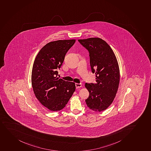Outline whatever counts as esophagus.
Masks as SVG:
<instances>
[{
	"instance_id": "1",
	"label": "esophagus",
	"mask_w": 151,
	"mask_h": 151,
	"mask_svg": "<svg viewBox=\"0 0 151 151\" xmlns=\"http://www.w3.org/2000/svg\"><path fill=\"white\" fill-rule=\"evenodd\" d=\"M81 86V83H76V88H80Z\"/></svg>"
}]
</instances>
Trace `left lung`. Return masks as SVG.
<instances>
[{
  "mask_svg": "<svg viewBox=\"0 0 151 151\" xmlns=\"http://www.w3.org/2000/svg\"><path fill=\"white\" fill-rule=\"evenodd\" d=\"M88 51L95 83H86L89 95L87 106L94 111L106 109L114 100L120 81V70L116 56L107 43L99 38L78 40Z\"/></svg>",
  "mask_w": 151,
  "mask_h": 151,
  "instance_id": "obj_1",
  "label": "left lung"
}]
</instances>
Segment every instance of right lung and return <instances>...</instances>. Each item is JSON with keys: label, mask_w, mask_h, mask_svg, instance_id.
I'll return each instance as SVG.
<instances>
[{"label": "right lung", "mask_w": 151, "mask_h": 151, "mask_svg": "<svg viewBox=\"0 0 151 151\" xmlns=\"http://www.w3.org/2000/svg\"><path fill=\"white\" fill-rule=\"evenodd\" d=\"M76 40H57L40 50L34 62L31 83L34 92L42 104L52 111L65 107L76 89L75 83L58 78L57 70Z\"/></svg>", "instance_id": "add662e5"}]
</instances>
